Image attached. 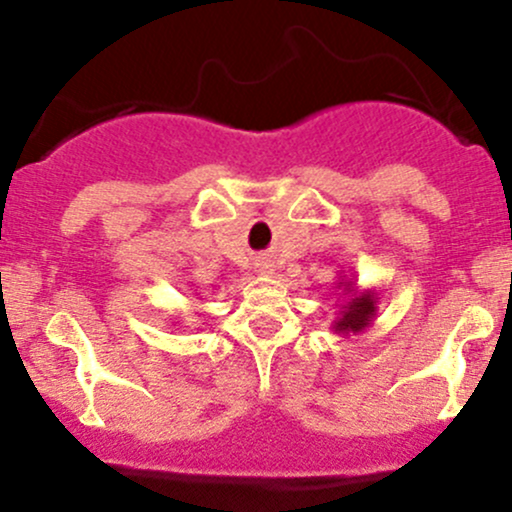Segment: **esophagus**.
Wrapping results in <instances>:
<instances>
[{
	"label": "esophagus",
	"mask_w": 512,
	"mask_h": 512,
	"mask_svg": "<svg viewBox=\"0 0 512 512\" xmlns=\"http://www.w3.org/2000/svg\"><path fill=\"white\" fill-rule=\"evenodd\" d=\"M257 272H260V274H272V267H269L267 262H260V264H257Z\"/></svg>",
	"instance_id": "1"
}]
</instances>
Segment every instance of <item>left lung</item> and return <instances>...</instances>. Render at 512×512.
Listing matches in <instances>:
<instances>
[{
    "label": "left lung",
    "instance_id": "left-lung-1",
    "mask_svg": "<svg viewBox=\"0 0 512 512\" xmlns=\"http://www.w3.org/2000/svg\"><path fill=\"white\" fill-rule=\"evenodd\" d=\"M337 286L342 289L344 303L339 305L337 320L332 322V332L339 337H349V334L366 332L373 320L378 317V291L375 289H358L356 279L349 276H339Z\"/></svg>",
    "mask_w": 512,
    "mask_h": 512
}]
</instances>
